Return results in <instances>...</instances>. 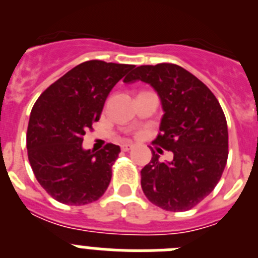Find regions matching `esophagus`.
I'll use <instances>...</instances> for the list:
<instances>
[{
	"label": "esophagus",
	"mask_w": 258,
	"mask_h": 258,
	"mask_svg": "<svg viewBox=\"0 0 258 258\" xmlns=\"http://www.w3.org/2000/svg\"><path fill=\"white\" fill-rule=\"evenodd\" d=\"M132 147H133V145H132V143H122V145H121L122 151H129Z\"/></svg>",
	"instance_id": "34e87169"
}]
</instances>
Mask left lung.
Wrapping results in <instances>:
<instances>
[{"instance_id":"8db88e82","label":"left lung","mask_w":258,"mask_h":258,"mask_svg":"<svg viewBox=\"0 0 258 258\" xmlns=\"http://www.w3.org/2000/svg\"><path fill=\"white\" fill-rule=\"evenodd\" d=\"M142 81L160 98L163 117L154 141L173 152L170 161L152 159L141 170L147 199L165 211L184 212L213 191L226 166V118L213 93L184 68L169 63L141 66L124 79Z\"/></svg>"}]
</instances>
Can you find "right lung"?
I'll return each mask as SVG.
<instances>
[{"instance_id":"add662e5","label":"right lung","mask_w":258,"mask_h":258,"mask_svg":"<svg viewBox=\"0 0 258 258\" xmlns=\"http://www.w3.org/2000/svg\"><path fill=\"white\" fill-rule=\"evenodd\" d=\"M134 66L89 60L68 71L38 97L29 116L27 150L38 183L68 206L98 200L108 187L120 147H83L113 86Z\"/></svg>"}]
</instances>
